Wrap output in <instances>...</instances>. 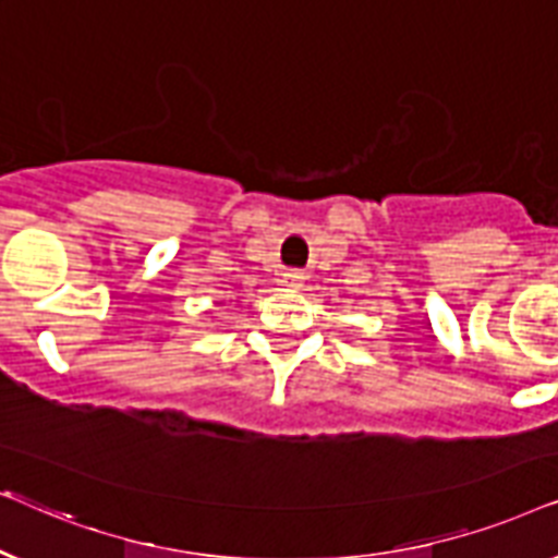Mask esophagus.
<instances>
[{
	"instance_id": "1",
	"label": "esophagus",
	"mask_w": 558,
	"mask_h": 558,
	"mask_svg": "<svg viewBox=\"0 0 558 558\" xmlns=\"http://www.w3.org/2000/svg\"><path fill=\"white\" fill-rule=\"evenodd\" d=\"M303 280H306V275H303L301 270H286L283 275H280V283L293 286V288H299Z\"/></svg>"
}]
</instances>
